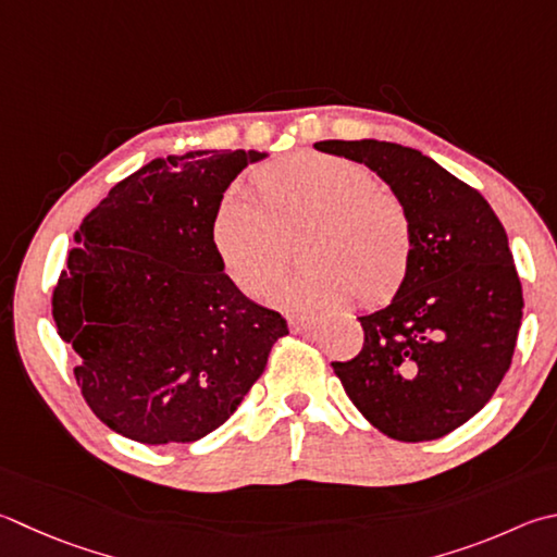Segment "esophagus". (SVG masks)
<instances>
[{"label":"esophagus","instance_id":"34e87169","mask_svg":"<svg viewBox=\"0 0 557 557\" xmlns=\"http://www.w3.org/2000/svg\"><path fill=\"white\" fill-rule=\"evenodd\" d=\"M313 326H317V319H307V317H292L289 319V329L297 331V333L311 331Z\"/></svg>","mask_w":557,"mask_h":557}]
</instances>
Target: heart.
<instances>
[{
  "instance_id": "b5f03b06",
  "label": "heart",
  "mask_w": 557,
  "mask_h": 557,
  "mask_svg": "<svg viewBox=\"0 0 557 557\" xmlns=\"http://www.w3.org/2000/svg\"><path fill=\"white\" fill-rule=\"evenodd\" d=\"M260 201L231 189L211 221L221 270L260 297L286 259V238L306 231L305 269L265 293L285 311H321L358 292L384 301L409 275L413 224L404 199L380 187L360 163L329 153H295L256 170Z\"/></svg>"
}]
</instances>
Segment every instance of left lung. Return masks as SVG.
I'll return each instance as SVG.
<instances>
[{
    "instance_id": "left-lung-1",
    "label": "left lung",
    "mask_w": 557,
    "mask_h": 557,
    "mask_svg": "<svg viewBox=\"0 0 557 557\" xmlns=\"http://www.w3.org/2000/svg\"><path fill=\"white\" fill-rule=\"evenodd\" d=\"M313 148L368 165L413 224L407 280L392 305L358 317L362 350L333 372L384 436H446L492 399L517 348L523 295L507 231L478 189L419 150L372 138Z\"/></svg>"
}]
</instances>
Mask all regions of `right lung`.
<instances>
[{
	"mask_svg": "<svg viewBox=\"0 0 557 557\" xmlns=\"http://www.w3.org/2000/svg\"><path fill=\"white\" fill-rule=\"evenodd\" d=\"M258 150L156 158L75 231L53 289L58 336L79 356L89 409L131 441L191 443L238 409L287 321L221 270L211 221Z\"/></svg>",
	"mask_w": 557,
	"mask_h": 557,
	"instance_id": "add662e5",
	"label": "right lung"
}]
</instances>
